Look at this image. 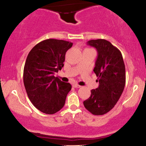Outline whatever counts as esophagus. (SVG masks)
I'll return each instance as SVG.
<instances>
[{
    "label": "esophagus",
    "instance_id": "34e87169",
    "mask_svg": "<svg viewBox=\"0 0 146 146\" xmlns=\"http://www.w3.org/2000/svg\"><path fill=\"white\" fill-rule=\"evenodd\" d=\"M73 87H74V88H80L81 86H80V85L78 84H73Z\"/></svg>",
    "mask_w": 146,
    "mask_h": 146
}]
</instances>
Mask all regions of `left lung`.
<instances>
[{
  "label": "left lung",
  "instance_id": "8db88e82",
  "mask_svg": "<svg viewBox=\"0 0 146 146\" xmlns=\"http://www.w3.org/2000/svg\"><path fill=\"white\" fill-rule=\"evenodd\" d=\"M87 44L98 51L93 71L100 85L90 90V98L84 102V106L93 115H102L114 108L123 93L125 64L121 51L106 40H91Z\"/></svg>",
  "mask_w": 146,
  "mask_h": 146
}]
</instances>
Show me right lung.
Returning <instances> with one entry per match:
<instances>
[{
  "label": "right lung",
  "mask_w": 146,
  "mask_h": 146,
  "mask_svg": "<svg viewBox=\"0 0 146 146\" xmlns=\"http://www.w3.org/2000/svg\"><path fill=\"white\" fill-rule=\"evenodd\" d=\"M72 46L71 42L46 39L33 46L27 58L23 71L25 90L33 106L45 114L61 110L71 89V84L54 74L64 66L66 52Z\"/></svg>",
  "instance_id": "1"
}]
</instances>
